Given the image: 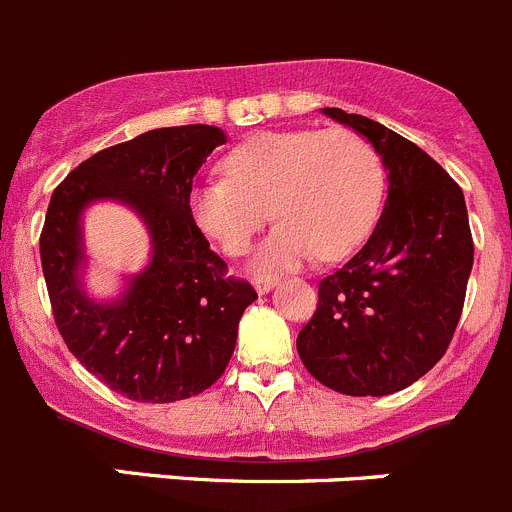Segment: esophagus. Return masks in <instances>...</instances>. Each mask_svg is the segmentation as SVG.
Returning a JSON list of instances; mask_svg holds the SVG:
<instances>
[{
    "mask_svg": "<svg viewBox=\"0 0 512 512\" xmlns=\"http://www.w3.org/2000/svg\"><path fill=\"white\" fill-rule=\"evenodd\" d=\"M274 284H276L274 276H259V279L253 281V286H256V291H259V294H269V291L274 289Z\"/></svg>",
    "mask_w": 512,
    "mask_h": 512,
    "instance_id": "obj_1",
    "label": "esophagus"
}]
</instances>
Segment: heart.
Wrapping results in <instances>:
<instances>
[{
	"instance_id": "1",
	"label": "heart",
	"mask_w": 512,
	"mask_h": 512,
	"mask_svg": "<svg viewBox=\"0 0 512 512\" xmlns=\"http://www.w3.org/2000/svg\"><path fill=\"white\" fill-rule=\"evenodd\" d=\"M384 170L367 138L349 128L259 133L231 150L226 175L196 183L188 198L196 226L228 256L251 248L274 216L251 269L294 271L319 256L342 259L369 233Z\"/></svg>"
}]
</instances>
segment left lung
<instances>
[{
  "label": "left lung",
  "instance_id": "obj_1",
  "mask_svg": "<svg viewBox=\"0 0 512 512\" xmlns=\"http://www.w3.org/2000/svg\"><path fill=\"white\" fill-rule=\"evenodd\" d=\"M372 143L387 196L372 236L319 281V304L296 337L314 379L352 397H384L430 372L450 347L472 271L460 186L394 130L324 107Z\"/></svg>",
  "mask_w": 512,
  "mask_h": 512
}]
</instances>
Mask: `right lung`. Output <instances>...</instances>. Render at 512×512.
I'll return each mask as SVG.
<instances>
[{"label":"right lung","mask_w":512,"mask_h":512,"mask_svg":"<svg viewBox=\"0 0 512 512\" xmlns=\"http://www.w3.org/2000/svg\"><path fill=\"white\" fill-rule=\"evenodd\" d=\"M223 143L213 125L148 130L87 158L52 193L40 256L55 324L87 372L135 402L160 405L211 387L259 296L228 276L188 206L198 168ZM95 200L133 207L154 243L151 264L110 305L90 300L79 279V216Z\"/></svg>","instance_id":"obj_1"}]
</instances>
